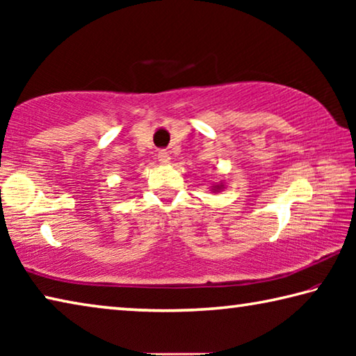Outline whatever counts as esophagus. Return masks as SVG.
Returning a JSON list of instances; mask_svg holds the SVG:
<instances>
[{
  "label": "esophagus",
  "mask_w": 356,
  "mask_h": 356,
  "mask_svg": "<svg viewBox=\"0 0 356 356\" xmlns=\"http://www.w3.org/2000/svg\"><path fill=\"white\" fill-rule=\"evenodd\" d=\"M170 160H171V156H170V154L165 152V150L159 152V161L161 165H168V163H170Z\"/></svg>",
  "instance_id": "34e87169"
}]
</instances>
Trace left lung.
I'll return each instance as SVG.
<instances>
[{
	"mask_svg": "<svg viewBox=\"0 0 356 356\" xmlns=\"http://www.w3.org/2000/svg\"><path fill=\"white\" fill-rule=\"evenodd\" d=\"M222 188H225V184L220 182V184H215V185L212 186V191H213V193H218V191H221Z\"/></svg>",
	"mask_w": 356,
	"mask_h": 356,
	"instance_id": "left-lung-1",
	"label": "left lung"
}]
</instances>
